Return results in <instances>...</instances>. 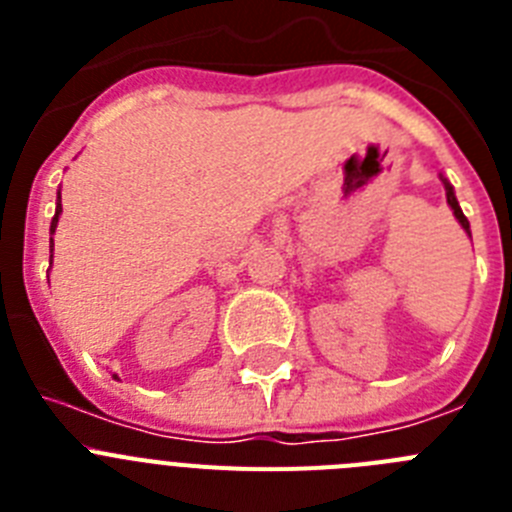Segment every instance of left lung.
Here are the masks:
<instances>
[{
    "label": "left lung",
    "instance_id": "obj_1",
    "mask_svg": "<svg viewBox=\"0 0 512 512\" xmlns=\"http://www.w3.org/2000/svg\"><path fill=\"white\" fill-rule=\"evenodd\" d=\"M443 187H446V202H449V205H451V210H454L456 220H459V223H461V228H464V230H467V233H469V220H467V217H464V212H461L459 202H456L454 187H451V184L446 182V179H443Z\"/></svg>",
    "mask_w": 512,
    "mask_h": 512
}]
</instances>
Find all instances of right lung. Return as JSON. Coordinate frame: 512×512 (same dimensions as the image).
<instances>
[{"label": "right lung", "instance_id": "right-lung-1", "mask_svg": "<svg viewBox=\"0 0 512 512\" xmlns=\"http://www.w3.org/2000/svg\"><path fill=\"white\" fill-rule=\"evenodd\" d=\"M58 200H61V194H58ZM58 215H61V205H56V217H53V223H51V233H56ZM51 251H53V238H51Z\"/></svg>", "mask_w": 512, "mask_h": 512}]
</instances>
